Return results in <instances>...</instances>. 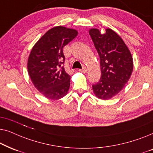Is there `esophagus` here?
<instances>
[{
    "label": "esophagus",
    "instance_id": "esophagus-1",
    "mask_svg": "<svg viewBox=\"0 0 153 153\" xmlns=\"http://www.w3.org/2000/svg\"><path fill=\"white\" fill-rule=\"evenodd\" d=\"M79 72H82V73H86L87 70H86V68H83L82 70H79Z\"/></svg>",
    "mask_w": 153,
    "mask_h": 153
}]
</instances>
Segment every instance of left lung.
I'll return each mask as SVG.
<instances>
[{"label":"left lung","instance_id":"obj_1","mask_svg":"<svg viewBox=\"0 0 153 153\" xmlns=\"http://www.w3.org/2000/svg\"><path fill=\"white\" fill-rule=\"evenodd\" d=\"M100 58L101 78L93 85L95 96L109 100L122 91L133 71V58L122 38L110 28L102 34L97 28L89 30Z\"/></svg>","mask_w":153,"mask_h":153}]
</instances>
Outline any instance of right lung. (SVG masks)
I'll return each instance as SVG.
<instances>
[{
	"mask_svg": "<svg viewBox=\"0 0 153 153\" xmlns=\"http://www.w3.org/2000/svg\"><path fill=\"white\" fill-rule=\"evenodd\" d=\"M77 34L74 29L54 27L31 50L28 60V74L36 89L48 99L59 100L68 93L70 76L62 65L65 60L63 47Z\"/></svg>",
	"mask_w": 153,
	"mask_h": 153,
	"instance_id": "1",
	"label": "right lung"
}]
</instances>
